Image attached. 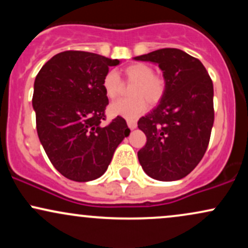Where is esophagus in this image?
<instances>
[{
    "instance_id": "esophagus-1",
    "label": "esophagus",
    "mask_w": 248,
    "mask_h": 248,
    "mask_svg": "<svg viewBox=\"0 0 248 248\" xmlns=\"http://www.w3.org/2000/svg\"><path fill=\"white\" fill-rule=\"evenodd\" d=\"M127 124H128V127L130 128V129H134V128H136V126H138V124H136V121L133 120V119H128V120H127Z\"/></svg>"
}]
</instances>
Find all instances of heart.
Returning a JSON list of instances; mask_svg holds the SVG:
<instances>
[{
	"label": "heart",
	"mask_w": 248,
	"mask_h": 248,
	"mask_svg": "<svg viewBox=\"0 0 248 248\" xmlns=\"http://www.w3.org/2000/svg\"><path fill=\"white\" fill-rule=\"evenodd\" d=\"M124 76L127 82L134 85L130 87L132 98L120 99L109 106L113 115L124 118H135L147 109V101L150 105L158 104L166 93V80L155 75L154 69L146 62H134L124 69ZM105 94L108 99H115L124 91V82L115 72L110 71L102 80Z\"/></svg>",
	"instance_id": "b5f03b06"
}]
</instances>
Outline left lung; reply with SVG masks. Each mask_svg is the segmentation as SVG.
Wrapping results in <instances>:
<instances>
[{
  "label": "left lung",
  "instance_id": "obj_1",
  "mask_svg": "<svg viewBox=\"0 0 248 248\" xmlns=\"http://www.w3.org/2000/svg\"><path fill=\"white\" fill-rule=\"evenodd\" d=\"M157 62L166 93L157 107L138 122L147 142L138 156L157 181L186 177L203 158L215 121L213 84L201 61L178 49H160L135 57Z\"/></svg>",
  "mask_w": 248,
  "mask_h": 248
}]
</instances>
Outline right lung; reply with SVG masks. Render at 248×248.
Returning a JSON list of instances; mask_svg holds the SVG:
<instances>
[{"label": "right lung", "instance_id": "right-lung-1", "mask_svg": "<svg viewBox=\"0 0 248 248\" xmlns=\"http://www.w3.org/2000/svg\"><path fill=\"white\" fill-rule=\"evenodd\" d=\"M118 59L69 50L53 56L35 79L36 128L47 157L66 178L88 182L106 171L116 147L129 135L127 122L109 124L102 80Z\"/></svg>", "mask_w": 248, "mask_h": 248}]
</instances>
